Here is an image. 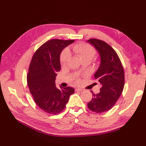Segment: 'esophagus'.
<instances>
[{
  "label": "esophagus",
  "mask_w": 146,
  "mask_h": 146,
  "mask_svg": "<svg viewBox=\"0 0 146 146\" xmlns=\"http://www.w3.org/2000/svg\"><path fill=\"white\" fill-rule=\"evenodd\" d=\"M83 91V89H82V88H76V91Z\"/></svg>",
  "instance_id": "esophagus-1"
}]
</instances>
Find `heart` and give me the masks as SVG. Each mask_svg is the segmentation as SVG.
Wrapping results in <instances>:
<instances>
[{"instance_id": "1", "label": "heart", "mask_w": 146, "mask_h": 146, "mask_svg": "<svg viewBox=\"0 0 146 146\" xmlns=\"http://www.w3.org/2000/svg\"><path fill=\"white\" fill-rule=\"evenodd\" d=\"M72 49L75 54L77 55L81 60H88L91 61L95 56L96 51L94 48L86 44H78L72 46ZM70 58V53L68 48L62 52L60 56L61 66H64L68 63Z\"/></svg>"}]
</instances>
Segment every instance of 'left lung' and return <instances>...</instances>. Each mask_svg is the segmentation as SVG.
I'll return each instance as SVG.
<instances>
[{"label": "left lung", "mask_w": 146, "mask_h": 146, "mask_svg": "<svg viewBox=\"0 0 146 146\" xmlns=\"http://www.w3.org/2000/svg\"><path fill=\"white\" fill-rule=\"evenodd\" d=\"M87 42L99 54L100 64L94 78L102 85L98 94L91 91L93 98L88 107L95 113H104L111 109L121 95L124 86V72L116 52L107 43L97 39H90Z\"/></svg>", "instance_id": "1"}]
</instances>
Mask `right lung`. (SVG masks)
Instances as JSON below:
<instances>
[{"label": "right lung", "mask_w": 146, "mask_h": 146, "mask_svg": "<svg viewBox=\"0 0 146 146\" xmlns=\"http://www.w3.org/2000/svg\"><path fill=\"white\" fill-rule=\"evenodd\" d=\"M74 40L52 39L35 52L27 74V84L35 103L44 111L57 114L64 109L70 96L74 92L72 87H56L57 72L61 69L60 55L65 47Z\"/></svg>", "instance_id": "1"}]
</instances>
